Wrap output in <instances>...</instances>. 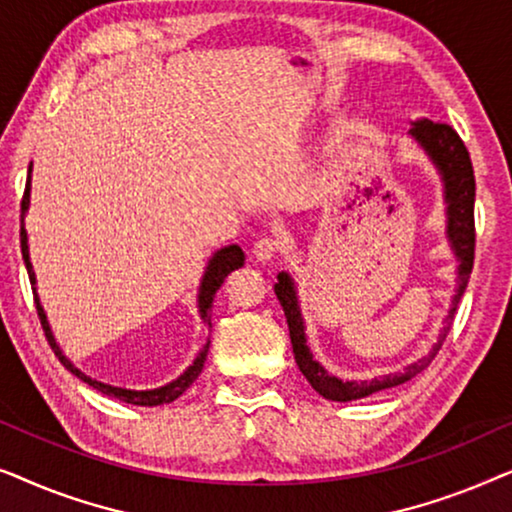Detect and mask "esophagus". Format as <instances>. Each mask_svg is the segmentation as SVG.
<instances>
[{
    "instance_id": "34e87169",
    "label": "esophagus",
    "mask_w": 512,
    "mask_h": 512,
    "mask_svg": "<svg viewBox=\"0 0 512 512\" xmlns=\"http://www.w3.org/2000/svg\"><path fill=\"white\" fill-rule=\"evenodd\" d=\"M279 247H282L279 237H261L251 251H254V256L258 258V261H270V258L279 251Z\"/></svg>"
}]
</instances>
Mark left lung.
I'll use <instances>...</instances> for the list:
<instances>
[{"label": "left lung", "instance_id": "left-lung-1", "mask_svg": "<svg viewBox=\"0 0 512 512\" xmlns=\"http://www.w3.org/2000/svg\"><path fill=\"white\" fill-rule=\"evenodd\" d=\"M408 137L415 142L419 149L424 151V156L429 158V163L436 167L440 184H443V202H445V235L450 242V249L454 258H457V289H454L450 312L440 328L438 340L433 342L431 352L424 354L422 359L412 361L405 366L401 373H389L373 377V380H340L333 373L321 366L314 359L312 349L307 347V335H305V319L300 312V300L296 282L289 272H279L275 293L279 303L284 307L286 324H289V335L293 345V356L300 373L307 377V382L312 384V389L321 394L328 401L349 403L366 398L377 391L398 387V384L412 380V377L422 373V370L433 361V356L438 354L440 345L447 338L450 331L454 312L461 296H464L468 277L473 270V249H475V226H473V205H475V177H473V165L471 156H468L464 142H461L457 132L445 123H433L429 118H417L410 123Z\"/></svg>", "mask_w": 512, "mask_h": 512}]
</instances>
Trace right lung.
<instances>
[{"mask_svg":"<svg viewBox=\"0 0 512 512\" xmlns=\"http://www.w3.org/2000/svg\"><path fill=\"white\" fill-rule=\"evenodd\" d=\"M30 193H32V163H30V170H27V184H25L23 202H20V249H23V261H25L27 275H30V284H32V291H34V303H37L41 326H44L48 345H51V349L55 352V356L60 359L62 366H65L72 375L79 377V380L90 384L93 389L102 391V394H107L111 398H118V401H123V403L153 408V405H165V403L177 401V398L184 394V391L191 387V384L198 380V375L202 373V366H205L207 352H209V340L205 342V345H202L200 354L195 356L191 366H188L184 373L177 377V380L167 382V384H163V387H156V389H125V387H114V384L100 382V380H95V377L83 373L81 368H76L74 363L67 359L65 352H62V347L58 345V340H55V335H53V328H51V324H48L44 305H41V300H39L37 275H34V268H32V261H30V242H27V230H25V216H27V212H30ZM242 265H244V251L237 247V244H228V247L216 249L214 254L209 256L207 268H205V272H202V279H200V286H198V314L209 328H212L214 293L219 291L223 279H226L235 268H242Z\"/></svg>","mask_w":512,"mask_h":512,"instance_id":"1","label":"right lung"}]
</instances>
